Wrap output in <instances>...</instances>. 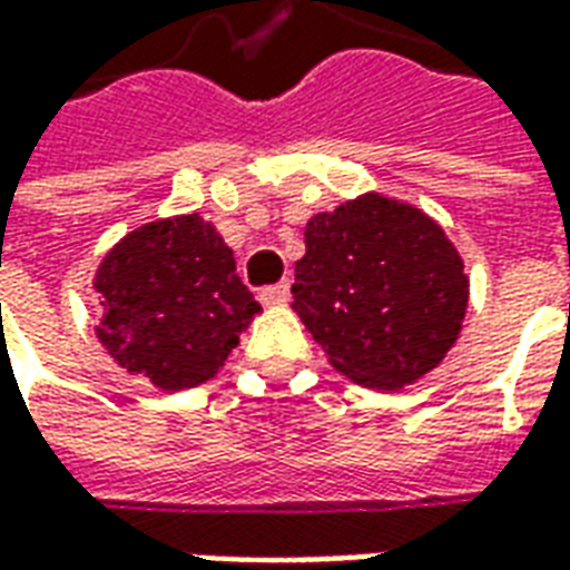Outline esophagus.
Here are the masks:
<instances>
[{
  "label": "esophagus",
  "mask_w": 570,
  "mask_h": 570,
  "mask_svg": "<svg viewBox=\"0 0 570 570\" xmlns=\"http://www.w3.org/2000/svg\"><path fill=\"white\" fill-rule=\"evenodd\" d=\"M262 302H265V305H286V302H289V284L281 281V284L265 286V289H262Z\"/></svg>",
  "instance_id": "34e87169"
}]
</instances>
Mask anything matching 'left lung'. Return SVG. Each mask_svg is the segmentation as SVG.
<instances>
[{
	"mask_svg": "<svg viewBox=\"0 0 570 570\" xmlns=\"http://www.w3.org/2000/svg\"><path fill=\"white\" fill-rule=\"evenodd\" d=\"M470 277L442 225L409 200L363 191L305 225L293 311L333 370L403 391L461 338Z\"/></svg>",
	"mask_w": 570,
	"mask_h": 570,
	"instance_id": "obj_1",
	"label": "left lung"
}]
</instances>
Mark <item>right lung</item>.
Masks as SVG:
<instances>
[{
	"mask_svg": "<svg viewBox=\"0 0 570 570\" xmlns=\"http://www.w3.org/2000/svg\"><path fill=\"white\" fill-rule=\"evenodd\" d=\"M91 293L104 305L97 338L106 354L161 391L216 379L262 311L232 247L200 213L137 225L106 249Z\"/></svg>",
	"mask_w": 570,
	"mask_h": 570,
	"instance_id": "1",
	"label": "right lung"
}]
</instances>
